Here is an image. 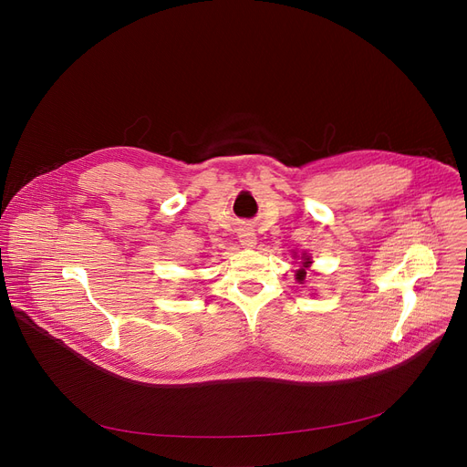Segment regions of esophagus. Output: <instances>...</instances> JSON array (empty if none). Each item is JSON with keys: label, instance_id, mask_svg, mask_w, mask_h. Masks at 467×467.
Returning a JSON list of instances; mask_svg holds the SVG:
<instances>
[{"label": "esophagus", "instance_id": "obj_1", "mask_svg": "<svg viewBox=\"0 0 467 467\" xmlns=\"http://www.w3.org/2000/svg\"><path fill=\"white\" fill-rule=\"evenodd\" d=\"M238 240H240V244H242L244 247H254V245L257 244V236H255V233L250 231V229L242 231V233L238 234Z\"/></svg>", "mask_w": 467, "mask_h": 467}]
</instances>
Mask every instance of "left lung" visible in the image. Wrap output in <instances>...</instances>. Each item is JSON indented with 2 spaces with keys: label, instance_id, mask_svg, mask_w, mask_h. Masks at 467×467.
I'll list each match as a JSON object with an SVG mask.
<instances>
[{
  "label": "left lung",
  "instance_id": "left-lung-1",
  "mask_svg": "<svg viewBox=\"0 0 467 467\" xmlns=\"http://www.w3.org/2000/svg\"><path fill=\"white\" fill-rule=\"evenodd\" d=\"M309 265H312V259L309 257H304V263H302V268L296 270V279L302 284L304 277H306V268H309Z\"/></svg>",
  "mask_w": 467,
  "mask_h": 467
}]
</instances>
